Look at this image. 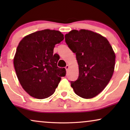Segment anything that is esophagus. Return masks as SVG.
I'll return each instance as SVG.
<instances>
[{
  "label": "esophagus",
  "mask_w": 130,
  "mask_h": 130,
  "mask_svg": "<svg viewBox=\"0 0 130 130\" xmlns=\"http://www.w3.org/2000/svg\"><path fill=\"white\" fill-rule=\"evenodd\" d=\"M69 68V65H66V66L65 67V69H66V71L68 70Z\"/></svg>",
  "instance_id": "obj_1"
}]
</instances>
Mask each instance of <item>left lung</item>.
Here are the masks:
<instances>
[{
  "mask_svg": "<svg viewBox=\"0 0 130 130\" xmlns=\"http://www.w3.org/2000/svg\"><path fill=\"white\" fill-rule=\"evenodd\" d=\"M65 41L76 56L79 77L70 82L76 95L90 99L100 93L114 71L115 54L107 39L93 31L72 30Z\"/></svg>",
  "mask_w": 130,
  "mask_h": 130,
  "instance_id": "1",
  "label": "left lung"
}]
</instances>
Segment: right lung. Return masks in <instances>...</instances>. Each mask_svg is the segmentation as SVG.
<instances>
[{"mask_svg": "<svg viewBox=\"0 0 130 130\" xmlns=\"http://www.w3.org/2000/svg\"><path fill=\"white\" fill-rule=\"evenodd\" d=\"M63 40L61 32L44 29L25 37L19 43L14 67L21 86L31 96H50L66 76V69L57 67L59 57L53 55L55 45Z\"/></svg>", "mask_w": 130, "mask_h": 130, "instance_id": "1", "label": "right lung"}]
</instances>
